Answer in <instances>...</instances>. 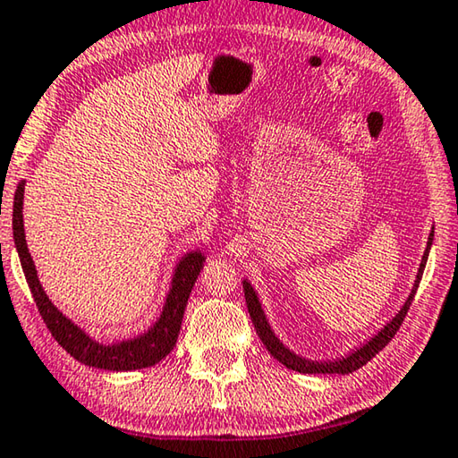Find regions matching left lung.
I'll use <instances>...</instances> for the list:
<instances>
[{
  "mask_svg": "<svg viewBox=\"0 0 458 458\" xmlns=\"http://www.w3.org/2000/svg\"><path fill=\"white\" fill-rule=\"evenodd\" d=\"M434 232V230H432ZM430 232V236H428V244H426V250H424V257H422V263H420L418 268V275H416V283H413L411 287V293L408 295V300L402 306V310L397 311L395 318H391V320L383 326L381 332H377L371 340H367L365 344L357 351H352L351 354H346V357H340V359H332V360H310V359H303L300 354H295L289 351V348L281 343V340L275 336V332L271 330V326H268V320L265 316L263 308H260V301H259V295L255 289L249 281H242V287H244V297H246V308H249V314H250V320L255 324V330L259 334V338L263 340V344L267 346V351L271 352V357L277 359L281 365H285L287 369H292V371L297 373H308V375H316V373H338V375H348L352 371H357L362 365H367L369 360H371L377 352L383 351V348L387 346V343L391 338L395 336V332L399 330V326H402L405 314H408V310L413 301V295H416V289L420 285V281H422V273H424V267H426V260H428V252H430V246H432V238L434 234Z\"/></svg>",
  "mask_w": 458,
  "mask_h": 458,
  "instance_id": "1",
  "label": "left lung"
}]
</instances>
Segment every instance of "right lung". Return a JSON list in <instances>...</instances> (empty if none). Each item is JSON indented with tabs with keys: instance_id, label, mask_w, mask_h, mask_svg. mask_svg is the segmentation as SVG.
Returning <instances> with one entry per match:
<instances>
[{
	"instance_id": "add662e5",
	"label": "right lung",
	"mask_w": 458,
	"mask_h": 458,
	"mask_svg": "<svg viewBox=\"0 0 458 458\" xmlns=\"http://www.w3.org/2000/svg\"><path fill=\"white\" fill-rule=\"evenodd\" d=\"M24 183L21 181L13 195V214H12V228H13V242L20 257L21 268H24L28 287H30L32 297L38 306V311L45 320L47 328L53 334L56 343L67 351L72 359L83 362L87 367L106 369V371H134V369H144L157 365L166 354L173 351L177 343L181 322H183L185 306L190 300V293L198 281V275L206 263V257L199 250H191L179 260L175 275L171 279L169 293H166L165 306L158 320L150 328L140 334V336L122 340L115 344H101L96 343L89 334H85L77 324H72L63 311L48 300V295L42 289L38 275H36L34 260L28 252L26 236H24V216H21V206H24Z\"/></svg>"
}]
</instances>
